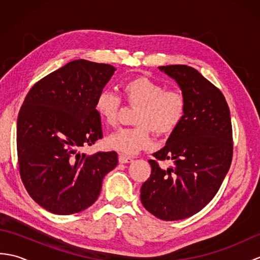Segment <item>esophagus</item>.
I'll list each match as a JSON object with an SVG mask.
<instances>
[{
    "instance_id": "34e87169",
    "label": "esophagus",
    "mask_w": 260,
    "mask_h": 260,
    "mask_svg": "<svg viewBox=\"0 0 260 260\" xmlns=\"http://www.w3.org/2000/svg\"><path fill=\"white\" fill-rule=\"evenodd\" d=\"M118 161H119V163H123V164H124V163H131L132 161H133V157L124 155V154H119Z\"/></svg>"
}]
</instances>
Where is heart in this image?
<instances>
[{
	"label": "heart",
	"instance_id": "1",
	"mask_svg": "<svg viewBox=\"0 0 260 260\" xmlns=\"http://www.w3.org/2000/svg\"><path fill=\"white\" fill-rule=\"evenodd\" d=\"M123 98L136 110L134 127H124L108 135L106 145L125 154H135L152 145V131L169 135L178 128L186 112V101L179 90H167L164 85L147 78L135 77L124 82ZM121 98L113 90L99 92L95 102L97 115L109 126L117 124Z\"/></svg>",
	"mask_w": 260,
	"mask_h": 260
}]
</instances>
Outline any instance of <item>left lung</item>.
<instances>
[{
    "label": "left lung",
    "instance_id": "8db88e82",
    "mask_svg": "<svg viewBox=\"0 0 260 260\" xmlns=\"http://www.w3.org/2000/svg\"><path fill=\"white\" fill-rule=\"evenodd\" d=\"M158 69L173 78L186 101L178 128L150 159L151 175L141 187L148 212L165 221L198 213L220 189L233 159V126L225 98L194 68L185 64ZM171 160L169 168L158 161Z\"/></svg>",
    "mask_w": 260,
    "mask_h": 260
}]
</instances>
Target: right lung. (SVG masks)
<instances>
[{"label": "right lung", "mask_w": 260, "mask_h": 260, "mask_svg": "<svg viewBox=\"0 0 260 260\" xmlns=\"http://www.w3.org/2000/svg\"><path fill=\"white\" fill-rule=\"evenodd\" d=\"M113 66L74 60L33 86L18 116L16 148L22 182L39 206L56 214L90 207L117 153H79L103 137L96 98Z\"/></svg>", "instance_id": "right-lung-1"}]
</instances>
